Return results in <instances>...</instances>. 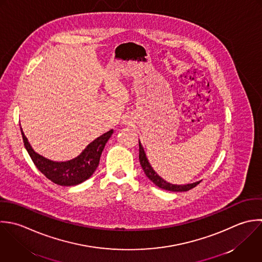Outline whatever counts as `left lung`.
<instances>
[{
    "label": "left lung",
    "mask_w": 262,
    "mask_h": 262,
    "mask_svg": "<svg viewBox=\"0 0 262 262\" xmlns=\"http://www.w3.org/2000/svg\"><path fill=\"white\" fill-rule=\"evenodd\" d=\"M139 148H140V153H139V160H140V164L144 170V172L146 173V176L148 177L149 180H151L157 187L167 190V191H172V192H185V191H189L193 188H195L198 184H200V182L194 183V184H189V185H172L167 183L166 181H164L162 178H160L152 168L151 164L149 163L145 151L142 147V145L139 143Z\"/></svg>",
    "instance_id": "1"
}]
</instances>
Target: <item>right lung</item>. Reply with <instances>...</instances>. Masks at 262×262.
Listing matches in <instances>:
<instances>
[{
	"instance_id": "obj_1",
	"label": "right lung",
	"mask_w": 262,
	"mask_h": 262,
	"mask_svg": "<svg viewBox=\"0 0 262 262\" xmlns=\"http://www.w3.org/2000/svg\"><path fill=\"white\" fill-rule=\"evenodd\" d=\"M112 134L113 130L111 129L100 136L93 141L78 157L70 161L54 162L36 154L32 150L21 128L24 146L36 168L48 180L54 184L64 187L78 185L88 180L94 173L99 165L102 151Z\"/></svg>"
}]
</instances>
